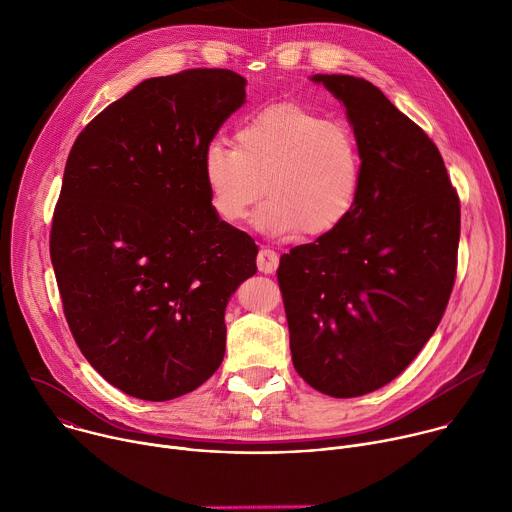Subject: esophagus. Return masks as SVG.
I'll use <instances>...</instances> for the list:
<instances>
[{
    "instance_id": "esophagus-1",
    "label": "esophagus",
    "mask_w": 512,
    "mask_h": 512,
    "mask_svg": "<svg viewBox=\"0 0 512 512\" xmlns=\"http://www.w3.org/2000/svg\"><path fill=\"white\" fill-rule=\"evenodd\" d=\"M277 265H279V255L271 249H261L259 255H257V267L261 273H275L277 271Z\"/></svg>"
}]
</instances>
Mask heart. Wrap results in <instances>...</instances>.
I'll return each mask as SVG.
<instances>
[{"label":"heart","instance_id":"obj_1","mask_svg":"<svg viewBox=\"0 0 512 512\" xmlns=\"http://www.w3.org/2000/svg\"><path fill=\"white\" fill-rule=\"evenodd\" d=\"M202 180L218 221L239 225L257 200H269L257 227L281 239L336 233L356 208L362 156L352 129L294 103H279L241 121L235 145H204Z\"/></svg>","mask_w":512,"mask_h":512}]
</instances>
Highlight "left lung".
Wrapping results in <instances>:
<instances>
[{
    "instance_id": "8db88e82",
    "label": "left lung",
    "mask_w": 512,
    "mask_h": 512,
    "mask_svg": "<svg viewBox=\"0 0 512 512\" xmlns=\"http://www.w3.org/2000/svg\"><path fill=\"white\" fill-rule=\"evenodd\" d=\"M310 79L344 105L362 180L348 221L283 255L277 279L298 375L348 399L399 377L440 324L456 279L460 200L440 150L381 89L350 75Z\"/></svg>"
}]
</instances>
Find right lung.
<instances>
[{
	"mask_svg": "<svg viewBox=\"0 0 512 512\" xmlns=\"http://www.w3.org/2000/svg\"><path fill=\"white\" fill-rule=\"evenodd\" d=\"M247 81L192 68L139 83L99 113L66 160L50 259L91 367L143 401H170L221 367L225 310L257 265L255 241L218 221L204 145Z\"/></svg>",
	"mask_w": 512,
	"mask_h": 512,
	"instance_id": "1",
	"label": "right lung"
}]
</instances>
